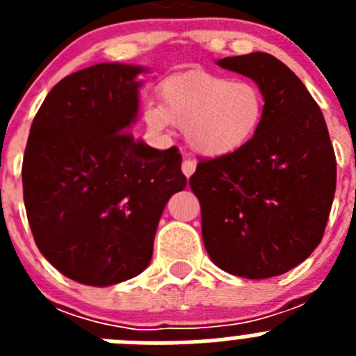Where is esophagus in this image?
Masks as SVG:
<instances>
[{
    "label": "esophagus",
    "mask_w": 356,
    "mask_h": 356,
    "mask_svg": "<svg viewBox=\"0 0 356 356\" xmlns=\"http://www.w3.org/2000/svg\"><path fill=\"white\" fill-rule=\"evenodd\" d=\"M181 171H184V175L187 176V178H191V176H193V172L196 171V163H194V160H191L188 156H185V160L181 162Z\"/></svg>",
    "instance_id": "obj_1"
}]
</instances>
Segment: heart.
<instances>
[{"instance_id": "heart-1", "label": "heart", "mask_w": 356, "mask_h": 356, "mask_svg": "<svg viewBox=\"0 0 356 356\" xmlns=\"http://www.w3.org/2000/svg\"><path fill=\"white\" fill-rule=\"evenodd\" d=\"M262 90L250 80L217 72H176L160 85V103L144 106V122L156 134L185 128L188 144L203 156L237 153L259 131L264 118Z\"/></svg>"}]
</instances>
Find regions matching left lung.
I'll list each match as a JSON object with an SVG mask.
<instances>
[{
    "label": "left lung",
    "instance_id": "left-lung-1",
    "mask_svg": "<svg viewBox=\"0 0 356 356\" xmlns=\"http://www.w3.org/2000/svg\"><path fill=\"white\" fill-rule=\"evenodd\" d=\"M217 65L251 78L266 108L246 146L200 160L188 180L201 205L203 244L229 275H284L325 234L337 184L328 128L303 81L269 53L228 56Z\"/></svg>",
    "mask_w": 356,
    "mask_h": 356
}]
</instances>
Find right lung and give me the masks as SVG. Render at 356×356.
I'll return each mask as SVG.
<instances>
[{"label":"right lung","instance_id":"1","mask_svg":"<svg viewBox=\"0 0 356 356\" xmlns=\"http://www.w3.org/2000/svg\"><path fill=\"white\" fill-rule=\"evenodd\" d=\"M90 65L49 90L31 122L23 197L35 244L78 284L108 287L149 266L169 197L184 191L181 155L135 140L139 74Z\"/></svg>","mask_w":356,"mask_h":356}]
</instances>
